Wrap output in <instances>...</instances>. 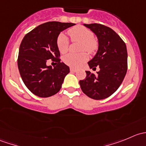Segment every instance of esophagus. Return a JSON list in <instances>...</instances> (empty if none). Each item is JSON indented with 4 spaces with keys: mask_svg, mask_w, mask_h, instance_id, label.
<instances>
[{
    "mask_svg": "<svg viewBox=\"0 0 146 146\" xmlns=\"http://www.w3.org/2000/svg\"><path fill=\"white\" fill-rule=\"evenodd\" d=\"M70 72H72V73H75V72H76V69L73 68H72V67L70 68Z\"/></svg>",
    "mask_w": 146,
    "mask_h": 146,
    "instance_id": "obj_1",
    "label": "esophagus"
}]
</instances>
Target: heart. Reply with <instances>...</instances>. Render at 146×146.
I'll return each instance as SVG.
<instances>
[{
  "label": "heart",
  "instance_id": "obj_1",
  "mask_svg": "<svg viewBox=\"0 0 146 146\" xmlns=\"http://www.w3.org/2000/svg\"><path fill=\"white\" fill-rule=\"evenodd\" d=\"M69 35L73 41L80 42V50L85 51L92 54L98 48V42L94 39V34L91 30L82 26H76L68 30ZM56 44L58 50L61 54L68 51L69 41L68 36L64 33L58 35L56 40ZM88 59V56L85 53L80 54H68L63 58L64 64L70 67L77 68Z\"/></svg>",
  "mask_w": 146,
  "mask_h": 146
}]
</instances>
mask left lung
Masks as SVG:
<instances>
[{
    "label": "left lung",
    "mask_w": 146,
    "mask_h": 146,
    "mask_svg": "<svg viewBox=\"0 0 146 146\" xmlns=\"http://www.w3.org/2000/svg\"><path fill=\"white\" fill-rule=\"evenodd\" d=\"M97 36L98 50L88 62L92 70L100 67L97 74L86 72V78L80 80L82 92L94 100L111 96L120 86L127 71V49L121 38L111 28L103 25L83 24Z\"/></svg>",
    "instance_id": "1"
}]
</instances>
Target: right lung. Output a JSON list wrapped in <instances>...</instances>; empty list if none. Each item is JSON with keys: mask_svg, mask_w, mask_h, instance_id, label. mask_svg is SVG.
Returning a JSON list of instances; mask_svg holds the SVG:
<instances>
[{"mask_svg": "<svg viewBox=\"0 0 146 146\" xmlns=\"http://www.w3.org/2000/svg\"><path fill=\"white\" fill-rule=\"evenodd\" d=\"M76 24L48 22L35 27L23 38L19 49L17 66L23 81L34 94L40 98H48L56 94L70 68L58 58L56 44L62 31ZM48 59L57 66H47Z\"/></svg>", "mask_w": 146, "mask_h": 146, "instance_id": "1", "label": "right lung"}]
</instances>
